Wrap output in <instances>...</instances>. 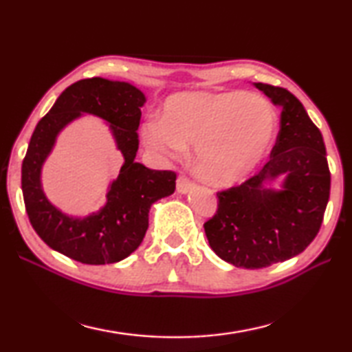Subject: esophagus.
Returning <instances> with one entry per match:
<instances>
[{"label":"esophagus","mask_w":352,"mask_h":352,"mask_svg":"<svg viewBox=\"0 0 352 352\" xmlns=\"http://www.w3.org/2000/svg\"><path fill=\"white\" fill-rule=\"evenodd\" d=\"M190 188H192V182H190L186 175H180L177 178V190H178V192L186 194V192H189Z\"/></svg>","instance_id":"34e87169"}]
</instances>
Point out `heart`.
<instances>
[{
  "instance_id": "1",
  "label": "heart",
  "mask_w": 352,
  "mask_h": 352,
  "mask_svg": "<svg viewBox=\"0 0 352 352\" xmlns=\"http://www.w3.org/2000/svg\"><path fill=\"white\" fill-rule=\"evenodd\" d=\"M276 116L264 98L242 91L178 93L166 99L162 119L141 129L152 152L175 158L194 146L195 169L212 184H234L269 152Z\"/></svg>"
}]
</instances>
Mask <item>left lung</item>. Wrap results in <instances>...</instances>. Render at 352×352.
Instances as JSON below:
<instances>
[{
	"mask_svg": "<svg viewBox=\"0 0 352 352\" xmlns=\"http://www.w3.org/2000/svg\"><path fill=\"white\" fill-rule=\"evenodd\" d=\"M254 87L281 109L270 160L239 186L217 192V211L204 225L214 253L242 269H264L305 252L318 234L331 190L323 136L305 107L285 88ZM279 175L282 189L270 188Z\"/></svg>",
	"mask_w": 352,
	"mask_h": 352,
	"instance_id": "obj_1",
	"label": "left lung"
}]
</instances>
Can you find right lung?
<instances>
[{"label": "right lung", "mask_w": 352, "mask_h": 352, "mask_svg": "<svg viewBox=\"0 0 352 352\" xmlns=\"http://www.w3.org/2000/svg\"><path fill=\"white\" fill-rule=\"evenodd\" d=\"M144 102V93L129 82L93 77L69 85L38 121L23 160L21 189L29 222L52 250L90 265L126 259L144 239L151 206L174 194L175 172L153 170L135 162ZM82 112L111 124L124 164L111 185L107 204L90 217L73 218L45 199L39 177L56 135Z\"/></svg>", "instance_id": "add662e5"}]
</instances>
